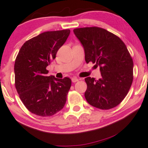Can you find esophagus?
I'll return each mask as SVG.
<instances>
[{"label":"esophagus","mask_w":148,"mask_h":148,"mask_svg":"<svg viewBox=\"0 0 148 148\" xmlns=\"http://www.w3.org/2000/svg\"><path fill=\"white\" fill-rule=\"evenodd\" d=\"M78 81V79L76 78V77H73L72 78V82H76Z\"/></svg>","instance_id":"esophagus-1"}]
</instances>
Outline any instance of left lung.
<instances>
[{
    "label": "left lung",
    "instance_id": "1",
    "mask_svg": "<svg viewBox=\"0 0 148 148\" xmlns=\"http://www.w3.org/2000/svg\"><path fill=\"white\" fill-rule=\"evenodd\" d=\"M86 63L100 66L101 78L87 77L86 100L92 106L109 110L122 102L133 82L134 63L126 46L118 36L102 28H75Z\"/></svg>",
    "mask_w": 148,
    "mask_h": 148
}]
</instances>
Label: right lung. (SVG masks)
<instances>
[{"instance_id":"obj_1","label":"right lung","mask_w":148,"mask_h":148,"mask_svg":"<svg viewBox=\"0 0 148 148\" xmlns=\"http://www.w3.org/2000/svg\"><path fill=\"white\" fill-rule=\"evenodd\" d=\"M70 33L69 29L41 33L25 42L17 55L15 87L24 105L35 115L52 116L66 102L71 80L47 76L46 67L56 58Z\"/></svg>"}]
</instances>
